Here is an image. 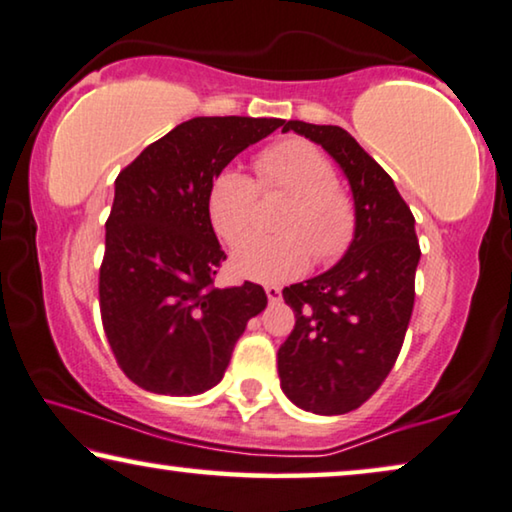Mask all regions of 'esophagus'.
<instances>
[{
    "label": "esophagus",
    "instance_id": "esophagus-1",
    "mask_svg": "<svg viewBox=\"0 0 512 512\" xmlns=\"http://www.w3.org/2000/svg\"><path fill=\"white\" fill-rule=\"evenodd\" d=\"M264 290H266V297H269L271 304H278V301L283 299V294H280V287L278 285H266Z\"/></svg>",
    "mask_w": 512,
    "mask_h": 512
}]
</instances>
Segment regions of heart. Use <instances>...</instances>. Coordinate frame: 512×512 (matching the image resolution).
<instances>
[{
  "mask_svg": "<svg viewBox=\"0 0 512 512\" xmlns=\"http://www.w3.org/2000/svg\"><path fill=\"white\" fill-rule=\"evenodd\" d=\"M257 183L246 171L227 167L208 187V215L229 246L245 238L256 212L257 189L291 197L277 226L283 235L251 237L236 248L234 269L241 276L278 283L301 273L311 262L334 264L352 246L357 211L350 194L336 185V169L318 146L285 139L264 148L255 160Z\"/></svg>",
  "mask_w": 512,
  "mask_h": 512,
  "instance_id": "heart-1",
  "label": "heart"
}]
</instances>
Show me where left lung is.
<instances>
[{
    "label": "left lung",
    "instance_id": "1",
    "mask_svg": "<svg viewBox=\"0 0 512 512\" xmlns=\"http://www.w3.org/2000/svg\"><path fill=\"white\" fill-rule=\"evenodd\" d=\"M320 143L348 178L357 232L341 262L283 290L294 329L278 350L280 387L294 406L343 415L390 376L415 304L420 243L390 174L336 125L287 120L283 132Z\"/></svg>",
    "mask_w": 512,
    "mask_h": 512
}]
</instances>
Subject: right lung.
I'll use <instances>...</instances> for the list:
<instances>
[{
    "label": "right lung",
    "instance_id": "obj_1",
    "mask_svg": "<svg viewBox=\"0 0 512 512\" xmlns=\"http://www.w3.org/2000/svg\"><path fill=\"white\" fill-rule=\"evenodd\" d=\"M278 118H192L115 178L99 269L102 325L122 373L143 390L192 397L218 385L262 285L215 287L227 255L208 215V187Z\"/></svg>",
    "mask_w": 512,
    "mask_h": 512
}]
</instances>
